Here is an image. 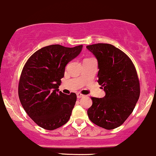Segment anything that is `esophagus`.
Here are the masks:
<instances>
[{"label": "esophagus", "mask_w": 156, "mask_h": 156, "mask_svg": "<svg viewBox=\"0 0 156 156\" xmlns=\"http://www.w3.org/2000/svg\"><path fill=\"white\" fill-rule=\"evenodd\" d=\"M83 97H84V95L81 94V92H78V93H77V98H81Z\"/></svg>", "instance_id": "1"}]
</instances>
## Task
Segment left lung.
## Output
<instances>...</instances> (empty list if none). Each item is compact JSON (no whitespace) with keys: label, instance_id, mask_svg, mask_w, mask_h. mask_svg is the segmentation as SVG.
Here are the masks:
<instances>
[{"label":"left lung","instance_id":"left-lung-1","mask_svg":"<svg viewBox=\"0 0 156 156\" xmlns=\"http://www.w3.org/2000/svg\"><path fill=\"white\" fill-rule=\"evenodd\" d=\"M98 64V82L104 98L92 97L87 110L90 121L106 129L119 127L130 115L140 96V83L133 61L121 49L109 44L87 46Z\"/></svg>","mask_w":156,"mask_h":156}]
</instances>
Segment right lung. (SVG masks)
<instances>
[{
  "mask_svg": "<svg viewBox=\"0 0 156 156\" xmlns=\"http://www.w3.org/2000/svg\"><path fill=\"white\" fill-rule=\"evenodd\" d=\"M82 47L47 46L32 54L23 66L18 84L20 101L32 121L44 129L53 130L69 121L76 94L66 95L58 92V87L65 66Z\"/></svg>",
  "mask_w": 156,
  "mask_h": 156,
  "instance_id": "1",
  "label": "right lung"
}]
</instances>
